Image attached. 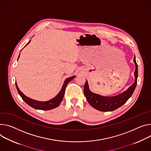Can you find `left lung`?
Wrapping results in <instances>:
<instances>
[{"mask_svg":"<svg viewBox=\"0 0 151 151\" xmlns=\"http://www.w3.org/2000/svg\"><path fill=\"white\" fill-rule=\"evenodd\" d=\"M135 65L134 72L135 81L134 83L125 91L114 96H104L100 94L91 92L89 88L88 81L86 79L84 87V93L87 102L94 108L101 111H112L122 106L131 98L137 86L138 78V65L136 63L135 57L134 58Z\"/></svg>","mask_w":151,"mask_h":151,"instance_id":"8db88e82","label":"left lung"}]
</instances>
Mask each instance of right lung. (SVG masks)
Instances as JSON below:
<instances>
[{
    "label": "right lung",
    "mask_w": 151,
    "mask_h": 151,
    "mask_svg": "<svg viewBox=\"0 0 151 151\" xmlns=\"http://www.w3.org/2000/svg\"><path fill=\"white\" fill-rule=\"evenodd\" d=\"M30 42H31V40L29 41V42L25 46L28 45L30 43ZM19 57H20V55H19V56L18 57V60H19ZM75 78V76H71L70 78H68L65 79L64 82L63 87H62L60 91L58 93V94L55 97H54L52 99L47 101H38L32 99H31V98H30L28 96H26L24 95L19 88L16 81V88H17V91H18L19 95L20 96L21 98H22V99L28 105H29L30 106H31V107H32V108H34L36 109H42V110H49V109L55 108L56 107H57L61 104V102L63 101V99L64 98V93H65V89L66 86H67L68 83H69L70 81L73 79Z\"/></svg>",
    "instance_id": "add662e5"
}]
</instances>
